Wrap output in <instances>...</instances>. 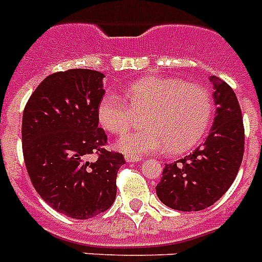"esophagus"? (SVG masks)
Wrapping results in <instances>:
<instances>
[{
    "mask_svg": "<svg viewBox=\"0 0 262 262\" xmlns=\"http://www.w3.org/2000/svg\"><path fill=\"white\" fill-rule=\"evenodd\" d=\"M125 160H126L127 163H138V161H141L142 159L138 156H133V155H126V156H125Z\"/></svg>",
    "mask_w": 262,
    "mask_h": 262,
    "instance_id": "obj_1",
    "label": "esophagus"
}]
</instances>
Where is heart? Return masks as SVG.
<instances>
[{
    "instance_id": "1",
    "label": "heart",
    "mask_w": 262,
    "mask_h": 262,
    "mask_svg": "<svg viewBox=\"0 0 262 262\" xmlns=\"http://www.w3.org/2000/svg\"><path fill=\"white\" fill-rule=\"evenodd\" d=\"M125 98L109 93L98 103V120L113 135H124L144 116L146 129L121 138V150L130 155H180L195 146L207 130L212 114V98L198 83L176 78L144 76L130 83Z\"/></svg>"
}]
</instances>
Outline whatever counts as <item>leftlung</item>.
Wrapping results in <instances>:
<instances>
[{"label": "left lung", "instance_id": "left-lung-1", "mask_svg": "<svg viewBox=\"0 0 262 262\" xmlns=\"http://www.w3.org/2000/svg\"><path fill=\"white\" fill-rule=\"evenodd\" d=\"M216 114L203 144L180 160L165 164L156 193L179 211H201L214 205L233 184L241 167L245 129L237 95L212 75Z\"/></svg>", "mask_w": 262, "mask_h": 262}]
</instances>
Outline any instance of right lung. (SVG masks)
<instances>
[{
	"label": "right lung",
	"instance_id": "obj_1",
	"mask_svg": "<svg viewBox=\"0 0 262 262\" xmlns=\"http://www.w3.org/2000/svg\"><path fill=\"white\" fill-rule=\"evenodd\" d=\"M105 75L74 69L51 74L32 93L23 114V153L31 182L57 212L89 220L117 195L122 153L107 150L98 126Z\"/></svg>",
	"mask_w": 262,
	"mask_h": 262
}]
</instances>
